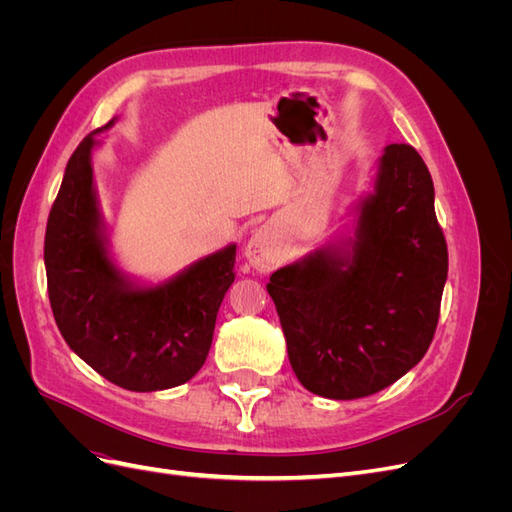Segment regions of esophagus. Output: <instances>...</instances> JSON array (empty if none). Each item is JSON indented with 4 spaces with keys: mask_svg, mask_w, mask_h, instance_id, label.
Segmentation results:
<instances>
[{
    "mask_svg": "<svg viewBox=\"0 0 512 512\" xmlns=\"http://www.w3.org/2000/svg\"><path fill=\"white\" fill-rule=\"evenodd\" d=\"M245 258L250 260V265L258 271H269L275 265H280L282 250L280 243L273 237V232L267 228L256 230L252 239L245 245Z\"/></svg>",
    "mask_w": 512,
    "mask_h": 512,
    "instance_id": "1",
    "label": "esophagus"
}]
</instances>
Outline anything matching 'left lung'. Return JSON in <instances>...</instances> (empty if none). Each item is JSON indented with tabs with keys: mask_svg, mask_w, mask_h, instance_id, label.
Instances as JSON below:
<instances>
[{
	"mask_svg": "<svg viewBox=\"0 0 512 512\" xmlns=\"http://www.w3.org/2000/svg\"><path fill=\"white\" fill-rule=\"evenodd\" d=\"M446 273L429 168L414 147L393 143L348 250H318L267 284L299 382L320 397L359 399L408 374L436 333Z\"/></svg>",
	"mask_w": 512,
	"mask_h": 512,
	"instance_id": "left-lung-1",
	"label": "left lung"
}]
</instances>
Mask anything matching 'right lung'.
Here are the masks:
<instances>
[{
  "label": "right lung",
  "instance_id": "1",
  "mask_svg": "<svg viewBox=\"0 0 512 512\" xmlns=\"http://www.w3.org/2000/svg\"><path fill=\"white\" fill-rule=\"evenodd\" d=\"M85 136L68 160L46 222L44 265L49 301L66 344L121 389H173L203 367L215 318L235 282L237 245L215 252L156 288H134L115 269L100 235Z\"/></svg>",
  "mask_w": 512,
  "mask_h": 512
}]
</instances>
